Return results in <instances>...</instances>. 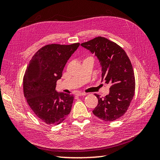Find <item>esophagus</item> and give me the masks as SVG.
<instances>
[{
    "mask_svg": "<svg viewBox=\"0 0 160 160\" xmlns=\"http://www.w3.org/2000/svg\"><path fill=\"white\" fill-rule=\"evenodd\" d=\"M76 95L77 96H83V95H86L87 93H80V92H79V93H77Z\"/></svg>",
    "mask_w": 160,
    "mask_h": 160,
    "instance_id": "34e87169",
    "label": "esophagus"
}]
</instances>
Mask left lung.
I'll list each match as a JSON object with an SVG mask.
<instances>
[{"instance_id": "1", "label": "left lung", "mask_w": 160, "mask_h": 160, "mask_svg": "<svg viewBox=\"0 0 160 160\" xmlns=\"http://www.w3.org/2000/svg\"><path fill=\"white\" fill-rule=\"evenodd\" d=\"M81 45L95 54L101 67V81L111 84L109 93L104 98L95 94L98 104L93 113L105 122H112L125 113L133 98L132 65L122 48L105 37H96Z\"/></svg>"}]
</instances>
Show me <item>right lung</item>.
<instances>
[{"instance_id":"right-lung-1","label":"right lung","mask_w":160,"mask_h":160,"mask_svg":"<svg viewBox=\"0 0 160 160\" xmlns=\"http://www.w3.org/2000/svg\"><path fill=\"white\" fill-rule=\"evenodd\" d=\"M79 45H46L33 55L27 66L24 95L37 117L48 125L61 123L71 112L73 95L58 93L55 88L67 61Z\"/></svg>"}]
</instances>
